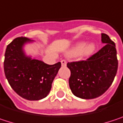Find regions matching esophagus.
Returning a JSON list of instances; mask_svg holds the SVG:
<instances>
[{
	"instance_id": "obj_1",
	"label": "esophagus",
	"mask_w": 123,
	"mask_h": 123,
	"mask_svg": "<svg viewBox=\"0 0 123 123\" xmlns=\"http://www.w3.org/2000/svg\"><path fill=\"white\" fill-rule=\"evenodd\" d=\"M61 65L62 66H65L66 65V63H67V61L65 60H62L61 61Z\"/></svg>"
}]
</instances>
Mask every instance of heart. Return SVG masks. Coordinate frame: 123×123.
<instances>
[{
    "instance_id": "b5f03b06",
    "label": "heart",
    "mask_w": 123,
    "mask_h": 123,
    "mask_svg": "<svg viewBox=\"0 0 123 123\" xmlns=\"http://www.w3.org/2000/svg\"><path fill=\"white\" fill-rule=\"evenodd\" d=\"M95 50V45L93 43H90L86 46V43L80 42L77 43L69 52V54L71 55H78L83 54L86 56L92 55Z\"/></svg>"
}]
</instances>
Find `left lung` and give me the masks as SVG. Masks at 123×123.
<instances>
[{
  "instance_id": "obj_1",
  "label": "left lung",
  "mask_w": 123,
  "mask_h": 123,
  "mask_svg": "<svg viewBox=\"0 0 123 123\" xmlns=\"http://www.w3.org/2000/svg\"><path fill=\"white\" fill-rule=\"evenodd\" d=\"M105 44L86 61L68 62L70 70L69 86L72 92L82 99H93L103 95L112 85L116 75L118 61L115 43L101 34Z\"/></svg>"
}]
</instances>
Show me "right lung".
<instances>
[{"label":"right lung","mask_w":123,"mask_h":123,"mask_svg":"<svg viewBox=\"0 0 123 123\" xmlns=\"http://www.w3.org/2000/svg\"><path fill=\"white\" fill-rule=\"evenodd\" d=\"M32 41L27 37H19L8 45L4 72L10 86L18 95L28 100H39L50 92L61 62L48 65L27 56L23 47Z\"/></svg>","instance_id":"obj_1"}]
</instances>
